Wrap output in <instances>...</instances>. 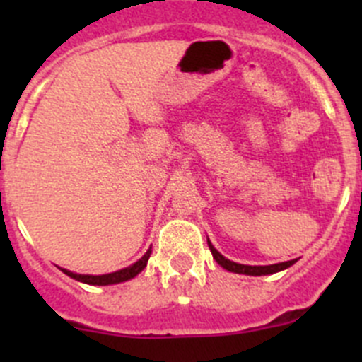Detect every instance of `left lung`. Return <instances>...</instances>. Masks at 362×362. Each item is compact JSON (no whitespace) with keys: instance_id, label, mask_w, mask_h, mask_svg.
I'll return each instance as SVG.
<instances>
[{"instance_id":"obj_1","label":"left lung","mask_w":362,"mask_h":362,"mask_svg":"<svg viewBox=\"0 0 362 362\" xmlns=\"http://www.w3.org/2000/svg\"><path fill=\"white\" fill-rule=\"evenodd\" d=\"M208 247H210L211 255H214V259L218 262V264L222 266V268H226V269H228V272H233V273H243V275H252V276L272 275V273L282 272V269L289 268V266H293L294 262H296V259H293V261L279 262V264H269V266H247V264H238V262L229 261V259H226L224 255L221 254V252L215 250V247L211 245L210 240H208Z\"/></svg>"}]
</instances>
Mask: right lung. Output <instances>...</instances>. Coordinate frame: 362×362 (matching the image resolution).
I'll return each instance as SVG.
<instances>
[{"instance_id": "right-lung-1", "label": "right lung", "mask_w": 362, "mask_h": 362, "mask_svg": "<svg viewBox=\"0 0 362 362\" xmlns=\"http://www.w3.org/2000/svg\"><path fill=\"white\" fill-rule=\"evenodd\" d=\"M151 254H152V250L148 249L147 252H145L144 257H141L140 261L134 262L133 266L119 269V272H115V273H108V275H76V273L68 272V269H63V273H66V275L71 276V279L78 280V282L89 284V286H110V284L126 282V280L136 276L138 273H140L141 269L147 266V261H148V257H151Z\"/></svg>"}]
</instances>
